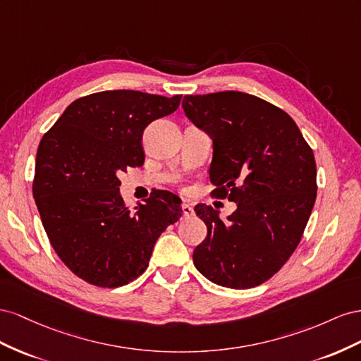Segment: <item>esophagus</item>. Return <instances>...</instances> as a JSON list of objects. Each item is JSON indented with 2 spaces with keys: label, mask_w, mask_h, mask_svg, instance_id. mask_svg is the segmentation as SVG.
<instances>
[{
  "label": "esophagus",
  "mask_w": 361,
  "mask_h": 361,
  "mask_svg": "<svg viewBox=\"0 0 361 361\" xmlns=\"http://www.w3.org/2000/svg\"><path fill=\"white\" fill-rule=\"evenodd\" d=\"M181 212H183V216H192V214H193L192 205L188 204V202H183V204H181Z\"/></svg>",
  "instance_id": "34e87169"
}]
</instances>
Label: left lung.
<instances>
[{
  "instance_id": "left-lung-1",
  "label": "left lung",
  "mask_w": 361,
  "mask_h": 361,
  "mask_svg": "<svg viewBox=\"0 0 361 361\" xmlns=\"http://www.w3.org/2000/svg\"><path fill=\"white\" fill-rule=\"evenodd\" d=\"M183 109L213 139V193L238 204L226 222L212 205L195 207L207 238L193 264L230 289L260 286L301 242L317 190L313 149L284 110L243 92L186 95Z\"/></svg>"
}]
</instances>
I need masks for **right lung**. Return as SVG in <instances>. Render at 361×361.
Segmentation results:
<instances>
[{
    "label": "right lung",
    "mask_w": 361,
    "mask_h": 361,
    "mask_svg": "<svg viewBox=\"0 0 361 361\" xmlns=\"http://www.w3.org/2000/svg\"><path fill=\"white\" fill-rule=\"evenodd\" d=\"M139 90H104L75 99L40 140L33 197L56 254L98 287H119L148 267L160 234L181 218L178 197L159 190L130 210L118 175L142 166V133L178 109Z\"/></svg>",
    "instance_id": "1"
}]
</instances>
